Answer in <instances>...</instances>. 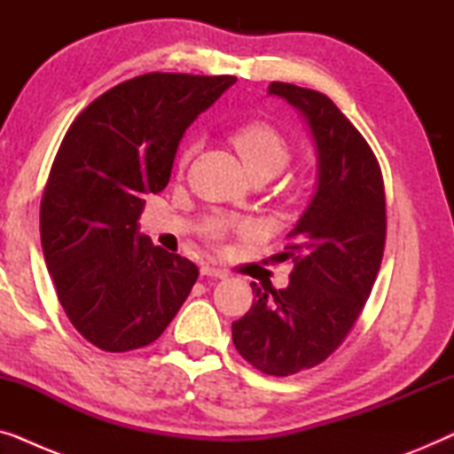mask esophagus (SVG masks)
Segmentation results:
<instances>
[{
  "instance_id": "34e87169",
  "label": "esophagus",
  "mask_w": 454,
  "mask_h": 454,
  "mask_svg": "<svg viewBox=\"0 0 454 454\" xmlns=\"http://www.w3.org/2000/svg\"><path fill=\"white\" fill-rule=\"evenodd\" d=\"M200 272H202L204 277H210V278H227L229 277L227 270L216 269V266H213V264H202Z\"/></svg>"
}]
</instances>
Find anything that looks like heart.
<instances>
[{
    "instance_id": "b5f03b06",
    "label": "heart",
    "mask_w": 454,
    "mask_h": 454,
    "mask_svg": "<svg viewBox=\"0 0 454 454\" xmlns=\"http://www.w3.org/2000/svg\"><path fill=\"white\" fill-rule=\"evenodd\" d=\"M229 142H231L235 153L239 154L241 163H244L247 176L250 177H275L281 173L285 167L294 159V146L285 138L281 129H277L269 121H247L241 123L229 134ZM190 151L184 153L182 160H188ZM204 231L210 239H223L229 233L244 231V225L235 223L231 219H223V216H215L207 223Z\"/></svg>"
}]
</instances>
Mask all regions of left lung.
Segmentation results:
<instances>
[{
  "instance_id": "8db88e82",
  "label": "left lung",
  "mask_w": 454,
  "mask_h": 454,
  "mask_svg": "<svg viewBox=\"0 0 454 454\" xmlns=\"http://www.w3.org/2000/svg\"><path fill=\"white\" fill-rule=\"evenodd\" d=\"M269 92L306 115L318 188L275 254L277 262H294L289 285L252 283L256 300L231 331L247 364L269 376H291L337 351L362 314L382 262L387 196L374 151L331 98L287 82H272Z\"/></svg>"
}]
</instances>
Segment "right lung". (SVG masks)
I'll list each match as a JSON object with an SVG mask.
<instances>
[{"label": "right lung", "instance_id": "obj_1", "mask_svg": "<svg viewBox=\"0 0 454 454\" xmlns=\"http://www.w3.org/2000/svg\"><path fill=\"white\" fill-rule=\"evenodd\" d=\"M235 76L151 72L97 97L67 129L41 198V244L58 300L98 349L157 340L198 266L138 235L145 196L169 184L185 128Z\"/></svg>", "mask_w": 454, "mask_h": 454}]
</instances>
